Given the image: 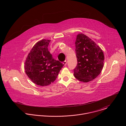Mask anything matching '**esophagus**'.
Segmentation results:
<instances>
[{
    "label": "esophagus",
    "mask_w": 126,
    "mask_h": 126,
    "mask_svg": "<svg viewBox=\"0 0 126 126\" xmlns=\"http://www.w3.org/2000/svg\"><path fill=\"white\" fill-rule=\"evenodd\" d=\"M63 64L64 65H66L67 64V61H66V60L64 61L63 62Z\"/></svg>",
    "instance_id": "obj_1"
}]
</instances>
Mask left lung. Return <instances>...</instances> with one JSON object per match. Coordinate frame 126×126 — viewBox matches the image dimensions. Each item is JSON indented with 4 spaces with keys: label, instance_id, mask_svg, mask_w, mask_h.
Listing matches in <instances>:
<instances>
[{
    "label": "left lung",
    "instance_id": "8db88e82",
    "mask_svg": "<svg viewBox=\"0 0 126 126\" xmlns=\"http://www.w3.org/2000/svg\"><path fill=\"white\" fill-rule=\"evenodd\" d=\"M75 46L77 65L74 69L75 77L84 83L95 79L104 67L103 51L93 40L83 33L77 35Z\"/></svg>",
    "mask_w": 126,
    "mask_h": 126
}]
</instances>
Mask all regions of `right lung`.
Wrapping results in <instances>:
<instances>
[{
    "label": "right lung",
    "instance_id": "obj_1",
    "mask_svg": "<svg viewBox=\"0 0 126 126\" xmlns=\"http://www.w3.org/2000/svg\"><path fill=\"white\" fill-rule=\"evenodd\" d=\"M50 40L42 39L31 49L24 64L25 73L35 84L41 86L54 81L64 64L54 59L48 49Z\"/></svg>",
    "mask_w": 126,
    "mask_h": 126
}]
</instances>
